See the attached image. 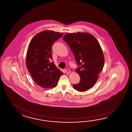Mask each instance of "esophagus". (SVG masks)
I'll return each mask as SVG.
<instances>
[{
  "mask_svg": "<svg viewBox=\"0 0 132 132\" xmlns=\"http://www.w3.org/2000/svg\"><path fill=\"white\" fill-rule=\"evenodd\" d=\"M65 71H66V72L67 73H69L71 72V71L69 69H66Z\"/></svg>",
  "mask_w": 132,
  "mask_h": 132,
  "instance_id": "esophagus-1",
  "label": "esophagus"
}]
</instances>
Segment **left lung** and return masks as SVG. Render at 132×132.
Here are the masks:
<instances>
[{
	"mask_svg": "<svg viewBox=\"0 0 132 132\" xmlns=\"http://www.w3.org/2000/svg\"><path fill=\"white\" fill-rule=\"evenodd\" d=\"M73 52L78 67L76 72L80 77V82L73 88L85 92L95 84L104 64V56L98 40L89 33H67L63 37Z\"/></svg>",
	"mask_w": 132,
	"mask_h": 132,
	"instance_id": "obj_1",
	"label": "left lung"
}]
</instances>
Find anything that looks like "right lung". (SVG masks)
Here are the masks:
<instances>
[{
    "mask_svg": "<svg viewBox=\"0 0 132 132\" xmlns=\"http://www.w3.org/2000/svg\"><path fill=\"white\" fill-rule=\"evenodd\" d=\"M63 34L54 31H42L34 36L29 45L26 67L34 81L41 87H55L63 74L53 62H50L53 59L52 46Z\"/></svg>",
    "mask_w": 132,
    "mask_h": 132,
    "instance_id": "right-lung-1",
    "label": "right lung"
}]
</instances>
